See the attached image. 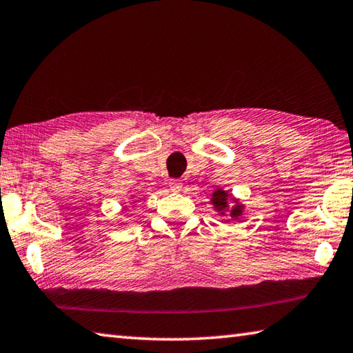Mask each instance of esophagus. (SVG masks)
<instances>
[{
  "label": "esophagus",
  "mask_w": 353,
  "mask_h": 353,
  "mask_svg": "<svg viewBox=\"0 0 353 353\" xmlns=\"http://www.w3.org/2000/svg\"><path fill=\"white\" fill-rule=\"evenodd\" d=\"M182 181H179V179H172V181H170V188L172 190V191H181L182 190Z\"/></svg>",
  "instance_id": "esophagus-1"
}]
</instances>
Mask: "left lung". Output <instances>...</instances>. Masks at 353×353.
<instances>
[{
  "instance_id": "8db88e82",
  "label": "left lung",
  "mask_w": 353,
  "mask_h": 353,
  "mask_svg": "<svg viewBox=\"0 0 353 353\" xmlns=\"http://www.w3.org/2000/svg\"><path fill=\"white\" fill-rule=\"evenodd\" d=\"M212 204L214 207V210H216L219 214H223V216L227 213V210H230V216L234 219H236L238 216H241L243 214L244 205L240 204L235 198H232L230 193H227V191L221 188H216L213 191Z\"/></svg>"
}]
</instances>
